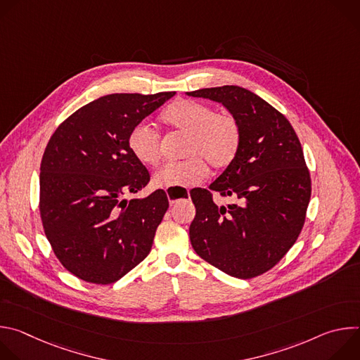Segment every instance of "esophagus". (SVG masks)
<instances>
[{
  "label": "esophagus",
  "instance_id": "esophagus-1",
  "mask_svg": "<svg viewBox=\"0 0 360 360\" xmlns=\"http://www.w3.org/2000/svg\"><path fill=\"white\" fill-rule=\"evenodd\" d=\"M186 193L189 195V191H186ZM167 195H168V200H169V203H171V205H174V203L178 200V199H176L171 192H167Z\"/></svg>",
  "mask_w": 360,
  "mask_h": 360
}]
</instances>
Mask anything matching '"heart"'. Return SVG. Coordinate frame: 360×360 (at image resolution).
Wrapping results in <instances>:
<instances>
[{
	"label": "heart",
	"mask_w": 360,
	"mask_h": 360,
	"mask_svg": "<svg viewBox=\"0 0 360 360\" xmlns=\"http://www.w3.org/2000/svg\"><path fill=\"white\" fill-rule=\"evenodd\" d=\"M161 120L174 131L186 134V158L160 169L153 176L155 186L193 185L207 178L208 164L215 169H225L235 161L242 132L233 115L215 112L211 105L193 99H179L162 112ZM128 148L142 165L155 167L161 160V136L148 124H138L131 129Z\"/></svg>",
	"instance_id": "obj_1"
}]
</instances>
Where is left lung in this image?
<instances>
[{"label": "left lung", "instance_id": "obj_1", "mask_svg": "<svg viewBox=\"0 0 360 360\" xmlns=\"http://www.w3.org/2000/svg\"><path fill=\"white\" fill-rule=\"evenodd\" d=\"M186 94L221 102L242 132L235 161L210 189L191 192L192 248L233 278L259 276L283 258L304 224L312 188L299 138L278 110L249 89L224 85ZM212 191L236 203L217 205Z\"/></svg>", "mask_w": 360, "mask_h": 360}]
</instances>
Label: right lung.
Wrapping results in <instances>:
<instances>
[{
  "label": "right lung",
  "mask_w": 360,
  "mask_h": 360,
  "mask_svg": "<svg viewBox=\"0 0 360 360\" xmlns=\"http://www.w3.org/2000/svg\"><path fill=\"white\" fill-rule=\"evenodd\" d=\"M175 92L111 94L70 115L41 161L39 214L63 266L96 285L121 279L150 250L168 207L164 189L127 199L149 182L128 135Z\"/></svg>",
  "instance_id": "right-lung-1"
}]
</instances>
